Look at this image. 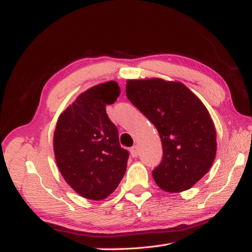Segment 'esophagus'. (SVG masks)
<instances>
[{
	"label": "esophagus",
	"instance_id": "34e87169",
	"mask_svg": "<svg viewBox=\"0 0 252 252\" xmlns=\"http://www.w3.org/2000/svg\"><path fill=\"white\" fill-rule=\"evenodd\" d=\"M130 152H131L132 157H137V155H138V147H137V146H133V147L130 149Z\"/></svg>",
	"mask_w": 252,
	"mask_h": 252
}]
</instances>
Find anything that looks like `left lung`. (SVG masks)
<instances>
[{"label": "left lung", "mask_w": 252, "mask_h": 252, "mask_svg": "<svg viewBox=\"0 0 252 252\" xmlns=\"http://www.w3.org/2000/svg\"><path fill=\"white\" fill-rule=\"evenodd\" d=\"M126 92L161 138L163 157L153 171L156 184L168 192L189 189L217 154L216 127L206 106L183 83L159 78L129 80Z\"/></svg>", "instance_id": "1"}]
</instances>
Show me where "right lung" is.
<instances>
[{
    "instance_id": "right-lung-1",
    "label": "right lung",
    "mask_w": 252,
    "mask_h": 252,
    "mask_svg": "<svg viewBox=\"0 0 252 252\" xmlns=\"http://www.w3.org/2000/svg\"><path fill=\"white\" fill-rule=\"evenodd\" d=\"M119 95L116 81L95 85L80 94L56 123L57 167L71 189L88 199H105L126 173L129 152L120 146L117 126L106 114V105Z\"/></svg>"
}]
</instances>
